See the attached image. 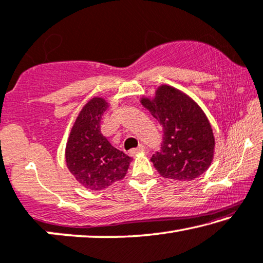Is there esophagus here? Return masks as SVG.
Returning a JSON list of instances; mask_svg holds the SVG:
<instances>
[{"instance_id": "esophagus-1", "label": "esophagus", "mask_w": 263, "mask_h": 263, "mask_svg": "<svg viewBox=\"0 0 263 263\" xmlns=\"http://www.w3.org/2000/svg\"><path fill=\"white\" fill-rule=\"evenodd\" d=\"M144 150H145V147L143 146V145H139V146L137 148H132V150L128 151V155H130L131 157H135L136 155L140 154V152H143Z\"/></svg>"}]
</instances>
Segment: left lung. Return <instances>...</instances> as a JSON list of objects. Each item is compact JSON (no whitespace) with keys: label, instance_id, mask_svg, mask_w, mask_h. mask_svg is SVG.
Segmentation results:
<instances>
[{"label":"left lung","instance_id":"left-lung-1","mask_svg":"<svg viewBox=\"0 0 263 263\" xmlns=\"http://www.w3.org/2000/svg\"><path fill=\"white\" fill-rule=\"evenodd\" d=\"M140 104L162 125L164 137L151 162L164 178L193 181L209 169L215 155L213 127L189 94L162 84Z\"/></svg>","mask_w":263,"mask_h":263}]
</instances>
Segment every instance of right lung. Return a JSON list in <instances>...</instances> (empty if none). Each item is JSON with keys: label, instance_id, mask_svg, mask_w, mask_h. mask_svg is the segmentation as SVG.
<instances>
[{"label": "right lung", "instance_id": "obj_1", "mask_svg": "<svg viewBox=\"0 0 263 263\" xmlns=\"http://www.w3.org/2000/svg\"><path fill=\"white\" fill-rule=\"evenodd\" d=\"M108 103L93 97L82 106L70 128L65 159L78 183L89 190H103L126 176L131 158L101 135L100 124Z\"/></svg>", "mask_w": 263, "mask_h": 263}]
</instances>
